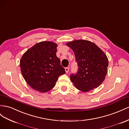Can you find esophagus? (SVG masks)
Instances as JSON below:
<instances>
[{
    "label": "esophagus",
    "instance_id": "obj_1",
    "mask_svg": "<svg viewBox=\"0 0 129 129\" xmlns=\"http://www.w3.org/2000/svg\"><path fill=\"white\" fill-rule=\"evenodd\" d=\"M69 71V67H66V68H65V71H66V73H68Z\"/></svg>",
    "mask_w": 129,
    "mask_h": 129
}]
</instances>
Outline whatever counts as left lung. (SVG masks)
Here are the masks:
<instances>
[{
  "mask_svg": "<svg viewBox=\"0 0 129 129\" xmlns=\"http://www.w3.org/2000/svg\"><path fill=\"white\" fill-rule=\"evenodd\" d=\"M74 51L79 67L70 78L75 87L87 92L99 87L105 79L109 61L104 52L92 42L78 40L66 44Z\"/></svg>",
  "mask_w": 129,
  "mask_h": 129,
  "instance_id": "obj_1",
  "label": "left lung"
}]
</instances>
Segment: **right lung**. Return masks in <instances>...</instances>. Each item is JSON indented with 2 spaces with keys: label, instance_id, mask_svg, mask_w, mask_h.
Instances as JSON below:
<instances>
[{
  "label": "right lung",
  "instance_id": "obj_1",
  "mask_svg": "<svg viewBox=\"0 0 129 129\" xmlns=\"http://www.w3.org/2000/svg\"><path fill=\"white\" fill-rule=\"evenodd\" d=\"M57 44L43 41L35 44L20 59L23 78L31 88L42 93L54 88L59 76L65 74L56 56Z\"/></svg>",
  "mask_w": 129,
  "mask_h": 129
}]
</instances>
